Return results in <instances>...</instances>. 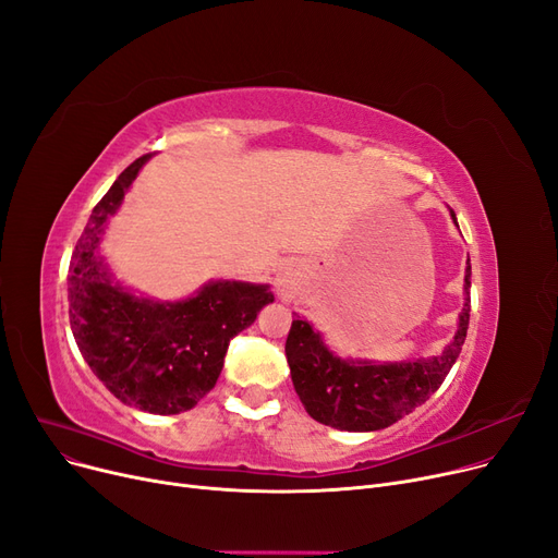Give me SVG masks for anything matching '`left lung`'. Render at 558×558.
Instances as JSON below:
<instances>
[{
  "label": "left lung",
  "mask_w": 558,
  "mask_h": 558,
  "mask_svg": "<svg viewBox=\"0 0 558 558\" xmlns=\"http://www.w3.org/2000/svg\"><path fill=\"white\" fill-rule=\"evenodd\" d=\"M457 223V217L452 213ZM465 303L459 314V330L444 355L402 362L371 364L332 355L328 345L299 314L291 320L284 355L291 383L307 414L345 432L385 429L412 414L438 387L457 362L471 320V259L465 269Z\"/></svg>",
  "instance_id": "8db88e82"
}]
</instances>
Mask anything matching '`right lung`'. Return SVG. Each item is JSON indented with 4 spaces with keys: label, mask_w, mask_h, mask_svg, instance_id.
Returning a JSON list of instances; mask_svg holds the SVG:
<instances>
[{
    "label": "right lung",
    "mask_w": 558,
    "mask_h": 558,
    "mask_svg": "<svg viewBox=\"0 0 558 558\" xmlns=\"http://www.w3.org/2000/svg\"><path fill=\"white\" fill-rule=\"evenodd\" d=\"M146 154L131 162L95 205L72 253L68 276L70 326L83 360L124 404L149 414H181L215 385L232 337L274 303L267 284L217 280L179 303L137 299L110 282L97 255Z\"/></svg>",
    "instance_id": "add662e5"
}]
</instances>
